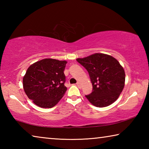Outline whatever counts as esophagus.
<instances>
[{
    "instance_id": "34e87169",
    "label": "esophagus",
    "mask_w": 149,
    "mask_h": 149,
    "mask_svg": "<svg viewBox=\"0 0 149 149\" xmlns=\"http://www.w3.org/2000/svg\"><path fill=\"white\" fill-rule=\"evenodd\" d=\"M76 85H77V86H78V87H81V83H80V82H77V84H76Z\"/></svg>"
}]
</instances>
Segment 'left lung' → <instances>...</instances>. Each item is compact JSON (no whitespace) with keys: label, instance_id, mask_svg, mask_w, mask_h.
Returning <instances> with one entry per match:
<instances>
[{"label":"left lung","instance_id":"8db88e82","mask_svg":"<svg viewBox=\"0 0 149 149\" xmlns=\"http://www.w3.org/2000/svg\"><path fill=\"white\" fill-rule=\"evenodd\" d=\"M76 60L89 74L93 92L85 97L90 103L102 108L114 102L125 85V71L120 62L103 53H95Z\"/></svg>","mask_w":149,"mask_h":149}]
</instances>
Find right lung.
Wrapping results in <instances>:
<instances>
[{"label":"right lung","instance_id":"1","mask_svg":"<svg viewBox=\"0 0 149 149\" xmlns=\"http://www.w3.org/2000/svg\"><path fill=\"white\" fill-rule=\"evenodd\" d=\"M67 61L45 58L33 63L23 77L27 97L38 107L50 108L61 100L67 90L64 69Z\"/></svg>","mask_w":149,"mask_h":149}]
</instances>
